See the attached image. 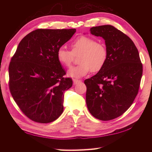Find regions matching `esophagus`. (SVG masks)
Returning a JSON list of instances; mask_svg holds the SVG:
<instances>
[{"mask_svg":"<svg viewBox=\"0 0 152 152\" xmlns=\"http://www.w3.org/2000/svg\"><path fill=\"white\" fill-rule=\"evenodd\" d=\"M73 82H74V84H77V83L80 82V80H77V79H73Z\"/></svg>","mask_w":152,"mask_h":152,"instance_id":"obj_1","label":"esophagus"}]
</instances>
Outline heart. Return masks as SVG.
<instances>
[{"label":"heart","instance_id":"obj_1","mask_svg":"<svg viewBox=\"0 0 152 152\" xmlns=\"http://www.w3.org/2000/svg\"><path fill=\"white\" fill-rule=\"evenodd\" d=\"M72 51L60 47L57 51L59 62L65 67L72 64L74 56L78 57V65L68 71V76L72 78H82L91 71L99 72L104 66L108 59V51L102 43L96 42L94 38L81 36L71 43Z\"/></svg>","mask_w":152,"mask_h":152}]
</instances>
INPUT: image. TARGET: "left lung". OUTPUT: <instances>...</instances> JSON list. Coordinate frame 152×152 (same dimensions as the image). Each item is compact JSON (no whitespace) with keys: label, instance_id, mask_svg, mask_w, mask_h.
<instances>
[{"label":"left lung","instance_id":"8db88e82","mask_svg":"<svg viewBox=\"0 0 152 152\" xmlns=\"http://www.w3.org/2000/svg\"><path fill=\"white\" fill-rule=\"evenodd\" d=\"M105 40L108 59L104 66L86 79V104L91 114L102 121L121 115L133 104L140 88L142 64L131 38L112 25L90 28Z\"/></svg>","mask_w":152,"mask_h":152}]
</instances>
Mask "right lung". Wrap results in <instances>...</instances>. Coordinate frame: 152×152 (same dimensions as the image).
I'll return each mask as SVG.
<instances>
[{"label":"right lung","mask_w":152,"mask_h":152,"mask_svg":"<svg viewBox=\"0 0 152 152\" xmlns=\"http://www.w3.org/2000/svg\"><path fill=\"white\" fill-rule=\"evenodd\" d=\"M75 33V28L33 31L23 38L12 57L10 91L19 109L33 121L52 122L63 112V93L72 87V80L64 77L57 51Z\"/></svg>","instance_id":"right-lung-1"}]
</instances>
